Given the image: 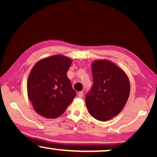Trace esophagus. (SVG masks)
Wrapping results in <instances>:
<instances>
[{
    "mask_svg": "<svg viewBox=\"0 0 157 157\" xmlns=\"http://www.w3.org/2000/svg\"><path fill=\"white\" fill-rule=\"evenodd\" d=\"M77 94H78V98H83V93L82 91H79L78 93Z\"/></svg>",
    "mask_w": 157,
    "mask_h": 157,
    "instance_id": "obj_1",
    "label": "esophagus"
}]
</instances>
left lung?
<instances>
[{
	"label": "left lung",
	"mask_w": 157,
	"mask_h": 157,
	"mask_svg": "<svg viewBox=\"0 0 157 157\" xmlns=\"http://www.w3.org/2000/svg\"><path fill=\"white\" fill-rule=\"evenodd\" d=\"M93 85L86 95L89 112L98 121H107L121 112L130 93L125 72L112 62L102 60L92 63Z\"/></svg>",
	"instance_id": "1"
}]
</instances>
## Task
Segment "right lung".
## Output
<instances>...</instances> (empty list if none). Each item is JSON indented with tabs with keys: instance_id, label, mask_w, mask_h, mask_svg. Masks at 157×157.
Listing matches in <instances>:
<instances>
[{
	"instance_id": "right-lung-1",
	"label": "right lung",
	"mask_w": 157,
	"mask_h": 157,
	"mask_svg": "<svg viewBox=\"0 0 157 157\" xmlns=\"http://www.w3.org/2000/svg\"><path fill=\"white\" fill-rule=\"evenodd\" d=\"M71 60L57 55L38 61L27 83L29 98L38 114L55 119L63 114L76 96L67 71Z\"/></svg>"
}]
</instances>
